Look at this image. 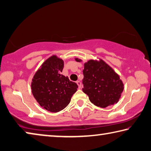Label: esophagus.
<instances>
[{
  "label": "esophagus",
  "mask_w": 151,
  "mask_h": 151,
  "mask_svg": "<svg viewBox=\"0 0 151 151\" xmlns=\"http://www.w3.org/2000/svg\"><path fill=\"white\" fill-rule=\"evenodd\" d=\"M76 83H77L79 89H81V81H76Z\"/></svg>",
  "instance_id": "34e87169"
}]
</instances>
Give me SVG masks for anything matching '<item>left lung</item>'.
I'll return each mask as SVG.
<instances>
[{"label": "left lung", "instance_id": "1", "mask_svg": "<svg viewBox=\"0 0 151 151\" xmlns=\"http://www.w3.org/2000/svg\"><path fill=\"white\" fill-rule=\"evenodd\" d=\"M80 62V59H76ZM83 92L96 106L106 108L116 104L124 90L119 76L102 59L90 60L83 70Z\"/></svg>", "mask_w": 151, "mask_h": 151}]
</instances>
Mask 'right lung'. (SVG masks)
<instances>
[{
	"instance_id": "add662e5",
	"label": "right lung",
	"mask_w": 151,
	"mask_h": 151,
	"mask_svg": "<svg viewBox=\"0 0 151 151\" xmlns=\"http://www.w3.org/2000/svg\"><path fill=\"white\" fill-rule=\"evenodd\" d=\"M64 63L61 59L53 55L42 64L31 82L34 98L42 108L51 112L64 109L78 86L61 74Z\"/></svg>"
}]
</instances>
